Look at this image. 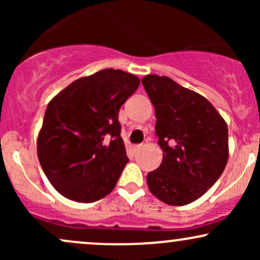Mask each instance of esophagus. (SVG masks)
<instances>
[{"mask_svg":"<svg viewBox=\"0 0 260 260\" xmlns=\"http://www.w3.org/2000/svg\"><path fill=\"white\" fill-rule=\"evenodd\" d=\"M140 148H142V145H140V144L132 145V147H131V150H132V153H137V151H138Z\"/></svg>","mask_w":260,"mask_h":260,"instance_id":"esophagus-1","label":"esophagus"}]
</instances>
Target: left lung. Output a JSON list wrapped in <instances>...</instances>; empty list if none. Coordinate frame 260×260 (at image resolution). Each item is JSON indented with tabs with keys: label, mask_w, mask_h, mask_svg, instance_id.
Masks as SVG:
<instances>
[{
	"label": "left lung",
	"mask_w": 260,
	"mask_h": 260,
	"mask_svg": "<svg viewBox=\"0 0 260 260\" xmlns=\"http://www.w3.org/2000/svg\"><path fill=\"white\" fill-rule=\"evenodd\" d=\"M154 105L164 156L147 175L149 189L170 205L197 201L215 184L229 159L226 122L204 96L170 79L149 74L142 79Z\"/></svg>",
	"instance_id": "1"
}]
</instances>
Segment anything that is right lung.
<instances>
[{
	"label": "right lung",
	"mask_w": 260,
	"mask_h": 260,
	"mask_svg": "<svg viewBox=\"0 0 260 260\" xmlns=\"http://www.w3.org/2000/svg\"><path fill=\"white\" fill-rule=\"evenodd\" d=\"M138 86L136 76L109 68L77 79L50 101L38 157L59 194L92 203L111 193L129 160L118 112Z\"/></svg>",
	"instance_id": "add662e5"
}]
</instances>
